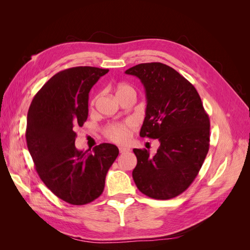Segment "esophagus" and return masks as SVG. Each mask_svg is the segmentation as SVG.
I'll use <instances>...</instances> for the list:
<instances>
[{
	"label": "esophagus",
	"instance_id": "1",
	"mask_svg": "<svg viewBox=\"0 0 250 250\" xmlns=\"http://www.w3.org/2000/svg\"><path fill=\"white\" fill-rule=\"evenodd\" d=\"M119 151H120V153L129 152V151H130V148H129V147H125V146H121V147H119Z\"/></svg>",
	"mask_w": 250,
	"mask_h": 250
}]
</instances>
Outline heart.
Masks as SVG:
<instances>
[{
	"label": "heart",
	"mask_w": 250,
	"mask_h": 250,
	"mask_svg": "<svg viewBox=\"0 0 250 250\" xmlns=\"http://www.w3.org/2000/svg\"><path fill=\"white\" fill-rule=\"evenodd\" d=\"M126 92H134L133 88L128 84H120L118 86L117 96ZM135 127V123L131 120L124 121L121 123H113L106 127L105 137L116 143H125L130 137V131Z\"/></svg>",
	"instance_id": "obj_1"
}]
</instances>
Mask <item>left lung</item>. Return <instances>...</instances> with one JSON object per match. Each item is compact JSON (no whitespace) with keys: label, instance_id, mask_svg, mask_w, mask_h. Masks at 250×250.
<instances>
[{"label":"left lung","instance_id":"left-lung-1","mask_svg":"<svg viewBox=\"0 0 250 250\" xmlns=\"http://www.w3.org/2000/svg\"><path fill=\"white\" fill-rule=\"evenodd\" d=\"M125 73L137 76L145 87L146 117L140 135L161 144L154 155L133 149L134 183L150 198L176 197L191 186L208 152V113L192 83L167 64L140 63Z\"/></svg>","mask_w":250,"mask_h":250}]
</instances>
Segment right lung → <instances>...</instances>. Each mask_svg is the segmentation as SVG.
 <instances>
[{
	"label": "right lung",
	"instance_id": "add662e5",
	"mask_svg": "<svg viewBox=\"0 0 250 250\" xmlns=\"http://www.w3.org/2000/svg\"><path fill=\"white\" fill-rule=\"evenodd\" d=\"M106 69L76 66L55 74L29 107L26 141L42 183L63 201L83 206L102 194L105 177L119 155L112 144L93 152L75 147L76 129L88 116V93Z\"/></svg>",
	"mask_w": 250,
	"mask_h": 250
}]
</instances>
